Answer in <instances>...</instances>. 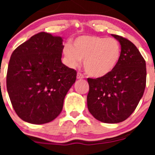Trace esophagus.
Returning <instances> with one entry per match:
<instances>
[{
  "mask_svg": "<svg viewBox=\"0 0 155 155\" xmlns=\"http://www.w3.org/2000/svg\"><path fill=\"white\" fill-rule=\"evenodd\" d=\"M84 78V76L81 73H78V74H77V78L78 79H83Z\"/></svg>",
  "mask_w": 155,
  "mask_h": 155,
  "instance_id": "obj_1",
  "label": "esophagus"
}]
</instances>
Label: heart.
Here are the masks:
<instances>
[{
	"label": "heart",
	"mask_w": 155,
	"mask_h": 155,
	"mask_svg": "<svg viewBox=\"0 0 155 155\" xmlns=\"http://www.w3.org/2000/svg\"><path fill=\"white\" fill-rule=\"evenodd\" d=\"M64 54L70 67L76 68L84 60L86 73L94 78H102L109 74L117 65L121 46L113 38L84 35L74 41V46L66 44Z\"/></svg>",
	"instance_id": "obj_1"
}]
</instances>
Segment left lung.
Returning <instances> with one entry per match:
<instances>
[{
  "mask_svg": "<svg viewBox=\"0 0 155 155\" xmlns=\"http://www.w3.org/2000/svg\"><path fill=\"white\" fill-rule=\"evenodd\" d=\"M121 45L116 68L102 78H87V109L96 120L118 124L127 120L137 106L146 86V63L136 46L112 34Z\"/></svg>",
  "mask_w": 155,
  "mask_h": 155,
  "instance_id": "8db88e82",
  "label": "left lung"
}]
</instances>
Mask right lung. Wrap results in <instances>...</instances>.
<instances>
[{"mask_svg":"<svg viewBox=\"0 0 155 155\" xmlns=\"http://www.w3.org/2000/svg\"><path fill=\"white\" fill-rule=\"evenodd\" d=\"M63 39L44 31L14 50L8 64L7 90L14 109L32 124L50 123L60 115L77 72L61 62Z\"/></svg>","mask_w":155,"mask_h":155,"instance_id":"obj_1","label":"right lung"}]
</instances>
